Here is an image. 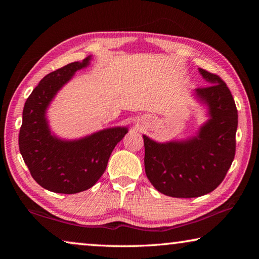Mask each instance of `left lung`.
Returning <instances> with one entry per match:
<instances>
[{
    "label": "left lung",
    "instance_id": "8db88e82",
    "mask_svg": "<svg viewBox=\"0 0 259 259\" xmlns=\"http://www.w3.org/2000/svg\"><path fill=\"white\" fill-rule=\"evenodd\" d=\"M210 85L194 90V98L207 107L208 120L195 136L159 143L143 135L145 172L162 194L198 198L223 182L235 155L238 111L225 82L199 68Z\"/></svg>",
    "mask_w": 259,
    "mask_h": 259
}]
</instances>
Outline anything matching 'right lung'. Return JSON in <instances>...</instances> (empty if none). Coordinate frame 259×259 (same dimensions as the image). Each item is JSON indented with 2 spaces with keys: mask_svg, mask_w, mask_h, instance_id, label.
Listing matches in <instances>:
<instances>
[{
  "mask_svg": "<svg viewBox=\"0 0 259 259\" xmlns=\"http://www.w3.org/2000/svg\"><path fill=\"white\" fill-rule=\"evenodd\" d=\"M90 60L88 56L48 74L25 103L19 151L34 181L48 191L74 194L93 187L106 169L114 147L128 133V126H113L72 140L51 133L48 108L61 88L89 66Z\"/></svg>",
  "mask_w": 259,
  "mask_h": 259,
  "instance_id": "1",
  "label": "right lung"
}]
</instances>
